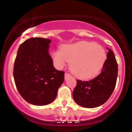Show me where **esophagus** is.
Instances as JSON below:
<instances>
[{
  "instance_id": "1",
  "label": "esophagus",
  "mask_w": 132,
  "mask_h": 132,
  "mask_svg": "<svg viewBox=\"0 0 132 132\" xmlns=\"http://www.w3.org/2000/svg\"><path fill=\"white\" fill-rule=\"evenodd\" d=\"M71 77V75H70L69 73H66L65 74V80H67V79H69V78Z\"/></svg>"
}]
</instances>
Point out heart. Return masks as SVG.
<instances>
[{
  "label": "heart",
  "mask_w": 132,
  "mask_h": 132,
  "mask_svg": "<svg viewBox=\"0 0 132 132\" xmlns=\"http://www.w3.org/2000/svg\"><path fill=\"white\" fill-rule=\"evenodd\" d=\"M59 66L70 62V69L80 79H90L99 73L106 59L105 50L100 45L88 42L63 45L52 53Z\"/></svg>",
  "instance_id": "heart-1"
}]
</instances>
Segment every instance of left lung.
Masks as SVG:
<instances>
[{
    "mask_svg": "<svg viewBox=\"0 0 132 132\" xmlns=\"http://www.w3.org/2000/svg\"><path fill=\"white\" fill-rule=\"evenodd\" d=\"M108 50L107 59L98 76L88 81L77 80L73 97L80 106H100L108 101L114 91L117 80L118 63L114 52Z\"/></svg>",
    "mask_w": 132,
    "mask_h": 132,
    "instance_id": "obj_1",
    "label": "left lung"
}]
</instances>
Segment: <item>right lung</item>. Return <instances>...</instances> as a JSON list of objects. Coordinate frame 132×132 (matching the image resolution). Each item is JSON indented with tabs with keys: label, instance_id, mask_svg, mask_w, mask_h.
<instances>
[{
	"label": "right lung",
	"instance_id": "1",
	"mask_svg": "<svg viewBox=\"0 0 132 132\" xmlns=\"http://www.w3.org/2000/svg\"><path fill=\"white\" fill-rule=\"evenodd\" d=\"M51 40L31 38L20 45L14 65L16 88L30 104L44 106L55 100L64 73L53 65L48 53Z\"/></svg>",
	"mask_w": 132,
	"mask_h": 132
}]
</instances>
